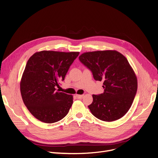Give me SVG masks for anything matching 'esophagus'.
<instances>
[{
    "mask_svg": "<svg viewBox=\"0 0 158 158\" xmlns=\"http://www.w3.org/2000/svg\"><path fill=\"white\" fill-rule=\"evenodd\" d=\"M76 96L77 97V98H78V99H82L84 96V94H77Z\"/></svg>",
    "mask_w": 158,
    "mask_h": 158,
    "instance_id": "34e87169",
    "label": "esophagus"
}]
</instances>
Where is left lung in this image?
Segmentation results:
<instances>
[{"instance_id":"left-lung-1","label":"left lung","mask_w":158,"mask_h":158,"mask_svg":"<svg viewBox=\"0 0 158 158\" xmlns=\"http://www.w3.org/2000/svg\"><path fill=\"white\" fill-rule=\"evenodd\" d=\"M80 61L93 73L95 80L103 81L104 92L93 95L88 106L93 115L105 122L123 117L131 108L138 88V81L127 59L114 50L87 52Z\"/></svg>"}]
</instances>
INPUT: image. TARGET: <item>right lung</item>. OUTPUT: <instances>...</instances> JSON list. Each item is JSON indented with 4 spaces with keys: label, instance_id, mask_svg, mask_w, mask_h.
I'll use <instances>...</instances> for the list:
<instances>
[{
    "label": "right lung",
    "instance_id": "1",
    "mask_svg": "<svg viewBox=\"0 0 158 158\" xmlns=\"http://www.w3.org/2000/svg\"><path fill=\"white\" fill-rule=\"evenodd\" d=\"M79 52L42 51L29 58L20 81L22 100L31 114L40 121L52 123L69 112L72 95L56 91Z\"/></svg>",
    "mask_w": 158,
    "mask_h": 158
}]
</instances>
